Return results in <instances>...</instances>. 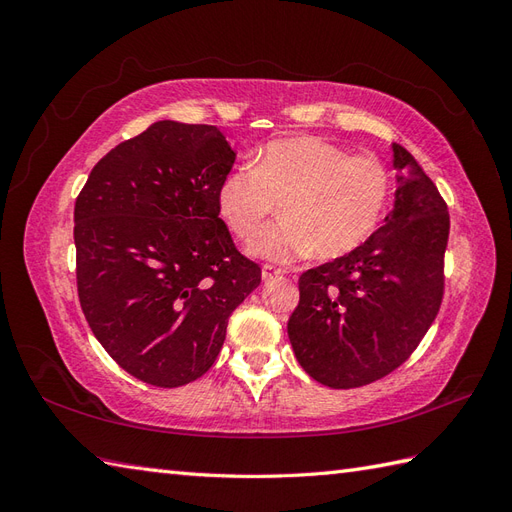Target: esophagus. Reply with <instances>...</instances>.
<instances>
[{
	"instance_id": "34e87169",
	"label": "esophagus",
	"mask_w": 512,
	"mask_h": 512,
	"mask_svg": "<svg viewBox=\"0 0 512 512\" xmlns=\"http://www.w3.org/2000/svg\"><path fill=\"white\" fill-rule=\"evenodd\" d=\"M282 275H284L282 269H275V267H271V265L262 267V280H265V282L273 280V277H282Z\"/></svg>"
}]
</instances>
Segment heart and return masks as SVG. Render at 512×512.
<instances>
[{
  "label": "heart",
  "instance_id": "b5f03b06",
  "mask_svg": "<svg viewBox=\"0 0 512 512\" xmlns=\"http://www.w3.org/2000/svg\"><path fill=\"white\" fill-rule=\"evenodd\" d=\"M389 196V170L376 158L292 136L262 147L254 168L230 170L218 188V211L232 235L252 241L280 205L284 220L262 232L250 252L277 262L309 252L331 260L374 235Z\"/></svg>",
  "mask_w": 512,
  "mask_h": 512
}]
</instances>
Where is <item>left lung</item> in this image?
<instances>
[{
  "label": "left lung",
  "instance_id": "1",
  "mask_svg": "<svg viewBox=\"0 0 512 512\" xmlns=\"http://www.w3.org/2000/svg\"><path fill=\"white\" fill-rule=\"evenodd\" d=\"M393 158V211L354 252L301 275V299L288 320L297 361L331 389L391 374L416 350L442 303L446 203L404 147L393 145Z\"/></svg>",
  "mask_w": 512,
  "mask_h": 512
}]
</instances>
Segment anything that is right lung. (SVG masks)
Masks as SVG:
<instances>
[{
    "label": "right lung",
    "instance_id": "obj_1",
    "mask_svg": "<svg viewBox=\"0 0 512 512\" xmlns=\"http://www.w3.org/2000/svg\"><path fill=\"white\" fill-rule=\"evenodd\" d=\"M235 158L215 126L156 121L108 151L76 198L83 314L147 384L175 389L207 374L230 314L260 284L218 211Z\"/></svg>",
    "mask_w": 512,
    "mask_h": 512
}]
</instances>
